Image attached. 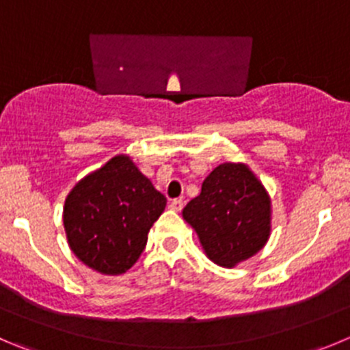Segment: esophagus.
<instances>
[{"label": "esophagus", "mask_w": 350, "mask_h": 350, "mask_svg": "<svg viewBox=\"0 0 350 350\" xmlns=\"http://www.w3.org/2000/svg\"><path fill=\"white\" fill-rule=\"evenodd\" d=\"M183 205H185V202H183L181 198H174V200L171 202V208H172V211H176V212L181 211Z\"/></svg>", "instance_id": "1"}]
</instances>
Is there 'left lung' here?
Returning a JSON list of instances; mask_svg holds the SVG:
<instances>
[{
    "label": "left lung",
    "mask_w": 350,
    "mask_h": 350,
    "mask_svg": "<svg viewBox=\"0 0 350 350\" xmlns=\"http://www.w3.org/2000/svg\"><path fill=\"white\" fill-rule=\"evenodd\" d=\"M212 262L234 267L256 256L271 233V200L245 164H221L204 179L198 197L183 208Z\"/></svg>",
    "instance_id": "8db88e82"
}]
</instances>
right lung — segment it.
Listing matches in <instances>:
<instances>
[{
    "label": "right lung",
    "instance_id": "obj_1",
    "mask_svg": "<svg viewBox=\"0 0 350 350\" xmlns=\"http://www.w3.org/2000/svg\"><path fill=\"white\" fill-rule=\"evenodd\" d=\"M165 197L127 155L110 159L68 193L64 226L77 259L101 274H122L145 250Z\"/></svg>",
    "mask_w": 350,
    "mask_h": 350
}]
</instances>
